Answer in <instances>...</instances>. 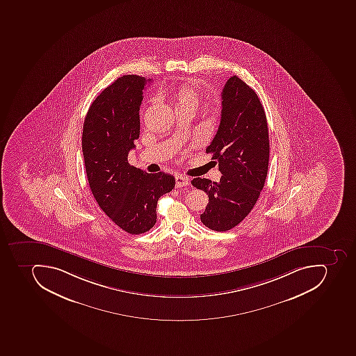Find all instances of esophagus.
Returning a JSON list of instances; mask_svg holds the SVG:
<instances>
[{
    "label": "esophagus",
    "instance_id": "esophagus-1",
    "mask_svg": "<svg viewBox=\"0 0 356 356\" xmlns=\"http://www.w3.org/2000/svg\"><path fill=\"white\" fill-rule=\"evenodd\" d=\"M188 177H183V175H175V186L177 188H184V186H188Z\"/></svg>",
    "mask_w": 356,
    "mask_h": 356
}]
</instances>
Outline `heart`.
Wrapping results in <instances>:
<instances>
[{"label": "heart", "instance_id": "obj_1", "mask_svg": "<svg viewBox=\"0 0 356 356\" xmlns=\"http://www.w3.org/2000/svg\"><path fill=\"white\" fill-rule=\"evenodd\" d=\"M174 102L177 110H190L195 112L200 104L199 92L188 84L179 86L174 92Z\"/></svg>", "mask_w": 356, "mask_h": 356}]
</instances>
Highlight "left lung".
<instances>
[{"mask_svg":"<svg viewBox=\"0 0 356 356\" xmlns=\"http://www.w3.org/2000/svg\"><path fill=\"white\" fill-rule=\"evenodd\" d=\"M222 173L220 182L195 177L194 188L204 191L209 203L202 223L225 232L253 210L268 175L270 141L264 108L253 88L236 75L222 90L220 127L207 147Z\"/></svg>","mask_w":356,"mask_h":356,"instance_id":"8db88e82","label":"left lung"}]
</instances>
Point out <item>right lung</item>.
I'll return each mask as SVG.
<instances>
[{
    "mask_svg": "<svg viewBox=\"0 0 356 356\" xmlns=\"http://www.w3.org/2000/svg\"><path fill=\"white\" fill-rule=\"evenodd\" d=\"M147 81L138 75L119 77L94 99L83 125V156L94 199L130 234L154 226L157 201L175 186L173 175L146 173L127 162L140 136V106Z\"/></svg>",
    "mask_w": 356,
    "mask_h": 356,
    "instance_id": "obj_1",
    "label": "right lung"
}]
</instances>
